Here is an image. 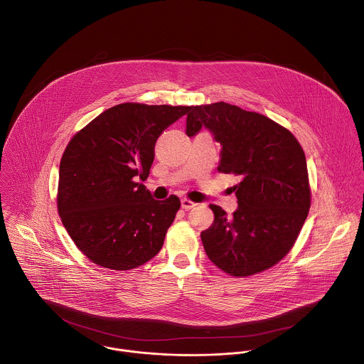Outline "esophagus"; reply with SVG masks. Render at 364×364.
<instances>
[{
    "mask_svg": "<svg viewBox=\"0 0 364 364\" xmlns=\"http://www.w3.org/2000/svg\"><path fill=\"white\" fill-rule=\"evenodd\" d=\"M181 206H182V208H185V210H191V208H193L196 206V203H193V202H191V200H188V199H182V200H181Z\"/></svg>",
    "mask_w": 364,
    "mask_h": 364,
    "instance_id": "1",
    "label": "esophagus"
}]
</instances>
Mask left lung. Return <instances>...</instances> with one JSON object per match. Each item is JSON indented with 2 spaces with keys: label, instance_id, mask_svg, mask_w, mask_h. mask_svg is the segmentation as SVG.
Instances as JSON below:
<instances>
[{
  "label": "left lung",
  "instance_id": "1",
  "mask_svg": "<svg viewBox=\"0 0 364 364\" xmlns=\"http://www.w3.org/2000/svg\"><path fill=\"white\" fill-rule=\"evenodd\" d=\"M206 129L220 143L218 172L240 176L231 217L215 205L202 231L210 260L232 276H251L283 259L310 210L306 154L296 137L272 119L235 105L191 106L186 134Z\"/></svg>",
  "mask_w": 364,
  "mask_h": 364
}]
</instances>
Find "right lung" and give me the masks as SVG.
Segmentation results:
<instances>
[{"label": "right lung", "mask_w": 364, "mask_h": 364, "mask_svg": "<svg viewBox=\"0 0 364 364\" xmlns=\"http://www.w3.org/2000/svg\"><path fill=\"white\" fill-rule=\"evenodd\" d=\"M191 106L120 104L68 143L58 171L57 208L78 250L94 263L129 270L154 258L181 202L156 200L147 179L156 139Z\"/></svg>", "instance_id": "right-lung-1"}]
</instances>
